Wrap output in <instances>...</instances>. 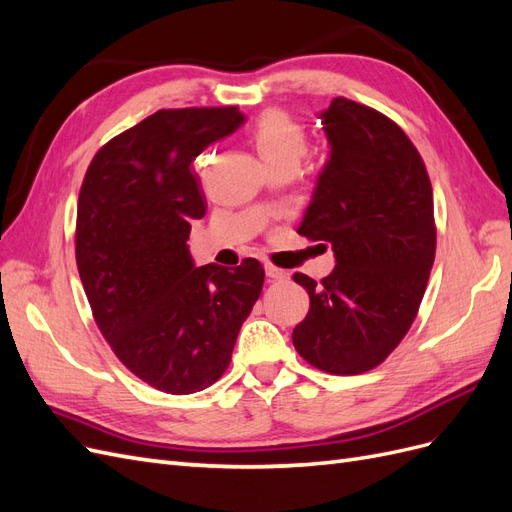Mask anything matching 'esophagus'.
<instances>
[{"label":"esophagus","mask_w":512,"mask_h":512,"mask_svg":"<svg viewBox=\"0 0 512 512\" xmlns=\"http://www.w3.org/2000/svg\"><path fill=\"white\" fill-rule=\"evenodd\" d=\"M265 273L271 282H282V280H288V273L280 267H273V265H267L265 267Z\"/></svg>","instance_id":"esophagus-1"}]
</instances>
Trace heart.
I'll use <instances>...</instances> for the list:
<instances>
[{"label": "heart", "instance_id": "1", "mask_svg": "<svg viewBox=\"0 0 512 512\" xmlns=\"http://www.w3.org/2000/svg\"><path fill=\"white\" fill-rule=\"evenodd\" d=\"M252 143L269 170L277 166H299L307 153V130L286 111L271 108L256 119Z\"/></svg>", "mask_w": 512, "mask_h": 512}]
</instances>
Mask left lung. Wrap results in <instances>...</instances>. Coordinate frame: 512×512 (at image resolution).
Wrapping results in <instances>:
<instances>
[{
  "label": "left lung",
  "instance_id": "1",
  "mask_svg": "<svg viewBox=\"0 0 512 512\" xmlns=\"http://www.w3.org/2000/svg\"><path fill=\"white\" fill-rule=\"evenodd\" d=\"M331 156L299 235L329 243L335 269L303 273L309 312L292 331L303 359L354 376L389 356L416 318L436 258L433 192L421 153L393 119L335 98L320 113Z\"/></svg>",
  "mask_w": 512,
  "mask_h": 512
}]
</instances>
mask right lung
<instances>
[{"label": "right lung", "mask_w": 512, "mask_h": 512, "mask_svg": "<svg viewBox=\"0 0 512 512\" xmlns=\"http://www.w3.org/2000/svg\"><path fill=\"white\" fill-rule=\"evenodd\" d=\"M245 121L237 106L162 108L91 160L76 209V267L94 320L134 376L170 395L226 371L265 284L256 258L196 267L192 220L207 200L192 162Z\"/></svg>", "instance_id": "obj_1"}]
</instances>
